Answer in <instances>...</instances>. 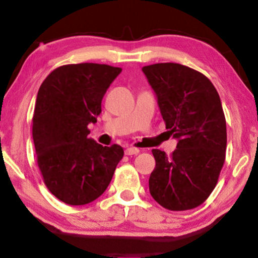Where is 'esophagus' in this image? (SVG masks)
<instances>
[{"label":"esophagus","instance_id":"1","mask_svg":"<svg viewBox=\"0 0 258 258\" xmlns=\"http://www.w3.org/2000/svg\"><path fill=\"white\" fill-rule=\"evenodd\" d=\"M139 152H140L139 149L133 148V146H129V148L125 149V155H128V156H132V155H138Z\"/></svg>","mask_w":258,"mask_h":258}]
</instances>
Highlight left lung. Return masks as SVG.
Here are the masks:
<instances>
[{"label":"left lung","instance_id":"8db88e82","mask_svg":"<svg viewBox=\"0 0 258 258\" xmlns=\"http://www.w3.org/2000/svg\"><path fill=\"white\" fill-rule=\"evenodd\" d=\"M166 129L177 139L171 156L154 149L149 178L152 198L168 210L201 206L217 185L225 161L226 121L214 85L203 74L174 62L144 66Z\"/></svg>","mask_w":258,"mask_h":258}]
</instances>
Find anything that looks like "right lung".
<instances>
[{
    "label": "right lung",
    "mask_w": 258,
    "mask_h": 258,
    "mask_svg": "<svg viewBox=\"0 0 258 258\" xmlns=\"http://www.w3.org/2000/svg\"><path fill=\"white\" fill-rule=\"evenodd\" d=\"M121 73L103 63H71L55 69L38 91L33 140L44 183L57 199L85 206L103 195L112 181L121 146H102L88 138L102 98Z\"/></svg>",
    "instance_id": "obj_1"
}]
</instances>
